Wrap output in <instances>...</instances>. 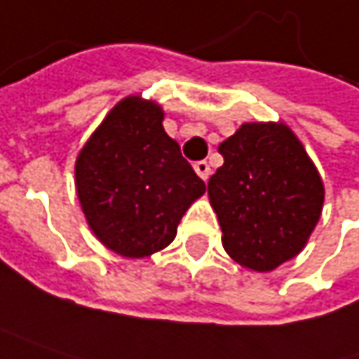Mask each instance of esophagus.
<instances>
[{"label":"esophagus","mask_w":359,"mask_h":359,"mask_svg":"<svg viewBox=\"0 0 359 359\" xmlns=\"http://www.w3.org/2000/svg\"><path fill=\"white\" fill-rule=\"evenodd\" d=\"M194 171H196L204 182L210 177V165H208L206 161H196V163H194Z\"/></svg>","instance_id":"esophagus-1"}]
</instances>
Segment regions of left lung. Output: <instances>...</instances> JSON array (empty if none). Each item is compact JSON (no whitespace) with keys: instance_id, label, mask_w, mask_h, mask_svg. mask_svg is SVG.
<instances>
[{"instance_id":"8db88e82","label":"left lung","mask_w":359,"mask_h":359,"mask_svg":"<svg viewBox=\"0 0 359 359\" xmlns=\"http://www.w3.org/2000/svg\"><path fill=\"white\" fill-rule=\"evenodd\" d=\"M224 163L208 180L222 247L239 266L266 273L296 257L325 202L319 169L284 122H245L218 144Z\"/></svg>"}]
</instances>
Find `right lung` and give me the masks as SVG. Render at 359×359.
Returning <instances> with one entry per match:
<instances>
[{"mask_svg":"<svg viewBox=\"0 0 359 359\" xmlns=\"http://www.w3.org/2000/svg\"><path fill=\"white\" fill-rule=\"evenodd\" d=\"M155 100L126 95L75 161V188L95 239L126 259L165 249L204 182L163 128Z\"/></svg>","mask_w":359,"mask_h":359,"instance_id":"1","label":"right lung"}]
</instances>
